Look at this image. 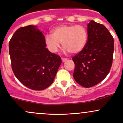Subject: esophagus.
<instances>
[{"label":"esophagus","instance_id":"1","mask_svg":"<svg viewBox=\"0 0 123 123\" xmlns=\"http://www.w3.org/2000/svg\"><path fill=\"white\" fill-rule=\"evenodd\" d=\"M67 58H62V61L64 62H65L66 61H67Z\"/></svg>","mask_w":123,"mask_h":123}]
</instances>
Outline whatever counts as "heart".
<instances>
[{"label":"heart","mask_w":123,"mask_h":123,"mask_svg":"<svg viewBox=\"0 0 123 123\" xmlns=\"http://www.w3.org/2000/svg\"><path fill=\"white\" fill-rule=\"evenodd\" d=\"M88 32L84 26L75 25H61L54 28L52 34L45 36V41L51 52L58 51L62 42L65 50L73 54L81 52L86 46Z\"/></svg>","instance_id":"heart-1"}]
</instances>
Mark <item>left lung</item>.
Returning a JSON list of instances; mask_svg holds the SVG:
<instances>
[{
    "label": "left lung",
    "instance_id": "8db88e82",
    "mask_svg": "<svg viewBox=\"0 0 123 123\" xmlns=\"http://www.w3.org/2000/svg\"><path fill=\"white\" fill-rule=\"evenodd\" d=\"M86 46L72 57L73 77L85 88L98 84L107 77L113 63L114 39L103 25L91 20L87 25Z\"/></svg>",
    "mask_w": 123,
    "mask_h": 123
}]
</instances>
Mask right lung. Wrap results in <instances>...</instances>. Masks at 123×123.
<instances>
[{
	"label": "right lung",
	"mask_w": 123,
	"mask_h": 123,
	"mask_svg": "<svg viewBox=\"0 0 123 123\" xmlns=\"http://www.w3.org/2000/svg\"><path fill=\"white\" fill-rule=\"evenodd\" d=\"M46 46L44 35L37 26L19 28L9 41L13 72L22 84L31 90L40 91L50 86L61 64L60 56Z\"/></svg>",
	"instance_id": "add662e5"
}]
</instances>
